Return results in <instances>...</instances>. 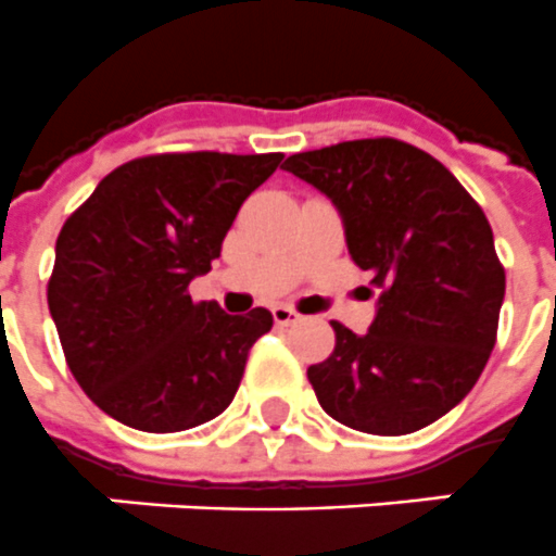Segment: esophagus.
I'll return each mask as SVG.
<instances>
[{"instance_id": "obj_1", "label": "esophagus", "mask_w": 556, "mask_h": 556, "mask_svg": "<svg viewBox=\"0 0 556 556\" xmlns=\"http://www.w3.org/2000/svg\"><path fill=\"white\" fill-rule=\"evenodd\" d=\"M273 318L278 327H290V324H295L301 318L292 306H273Z\"/></svg>"}]
</instances>
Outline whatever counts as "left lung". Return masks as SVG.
Segmentation results:
<instances>
[{"instance_id": "1", "label": "left lung", "mask_w": 556, "mask_h": 556, "mask_svg": "<svg viewBox=\"0 0 556 556\" xmlns=\"http://www.w3.org/2000/svg\"><path fill=\"white\" fill-rule=\"evenodd\" d=\"M287 172L336 203L348 250L372 273L379 309L306 370L332 419L404 437L468 396L496 344L505 269L485 212L437 157L393 137L287 157Z\"/></svg>"}]
</instances>
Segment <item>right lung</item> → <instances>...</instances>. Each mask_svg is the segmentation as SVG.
Returning <instances> with one entry per match:
<instances>
[{"label":"right lung","instance_id":"obj_1","mask_svg":"<svg viewBox=\"0 0 556 556\" xmlns=\"http://www.w3.org/2000/svg\"><path fill=\"white\" fill-rule=\"evenodd\" d=\"M281 160V152L128 160L65 220L48 309L74 379L111 419L177 433L229 407L273 313L226 315L192 301L189 281L212 269L238 208Z\"/></svg>","mask_w":556,"mask_h":556}]
</instances>
